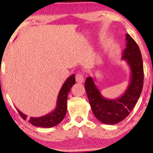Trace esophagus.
<instances>
[{
    "label": "esophagus",
    "instance_id": "esophagus-1",
    "mask_svg": "<svg viewBox=\"0 0 153 153\" xmlns=\"http://www.w3.org/2000/svg\"><path fill=\"white\" fill-rule=\"evenodd\" d=\"M75 79H76V81L78 82V83H82L84 81V77L82 75V73H78L75 76Z\"/></svg>",
    "mask_w": 153,
    "mask_h": 153
}]
</instances>
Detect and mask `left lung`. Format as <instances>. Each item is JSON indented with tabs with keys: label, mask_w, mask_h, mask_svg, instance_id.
Returning a JSON list of instances; mask_svg holds the SVG:
<instances>
[{
	"label": "left lung",
	"mask_w": 153,
	"mask_h": 153,
	"mask_svg": "<svg viewBox=\"0 0 153 153\" xmlns=\"http://www.w3.org/2000/svg\"><path fill=\"white\" fill-rule=\"evenodd\" d=\"M126 40L127 47L123 52L122 59L126 60L130 68L131 75L125 92L117 99H107L101 95L92 77H88L85 82L93 113L103 124H116L124 120L137 102L143 90L144 71L141 52L130 35L126 34Z\"/></svg>",
	"instance_id": "left-lung-1"
}]
</instances>
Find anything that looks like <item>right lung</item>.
Here are the masks:
<instances>
[{
  "instance_id": "right-lung-1",
  "label": "right lung",
  "mask_w": 153,
  "mask_h": 153,
  "mask_svg": "<svg viewBox=\"0 0 153 153\" xmlns=\"http://www.w3.org/2000/svg\"><path fill=\"white\" fill-rule=\"evenodd\" d=\"M75 83V75L73 74L66 80L59 91L57 96L56 107L53 111L40 117H30L29 122L32 125L38 127L50 128L59 124L64 119L67 112V100L68 93L71 91L72 86ZM18 110L19 114L24 119H26L27 116Z\"/></svg>"
}]
</instances>
